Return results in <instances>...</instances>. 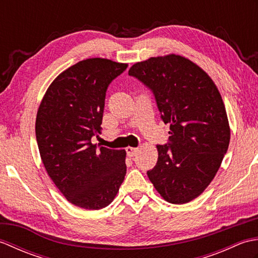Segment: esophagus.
<instances>
[{
	"mask_svg": "<svg viewBox=\"0 0 258 258\" xmlns=\"http://www.w3.org/2000/svg\"><path fill=\"white\" fill-rule=\"evenodd\" d=\"M138 152H139V149H136V147H131V146L126 147V153H127L128 157L135 156L136 154H138Z\"/></svg>",
	"mask_w": 258,
	"mask_h": 258,
	"instance_id": "obj_1",
	"label": "esophagus"
}]
</instances>
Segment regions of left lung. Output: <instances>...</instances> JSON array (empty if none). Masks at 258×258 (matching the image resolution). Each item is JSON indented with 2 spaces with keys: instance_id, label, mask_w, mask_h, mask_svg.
<instances>
[{
  "instance_id": "1",
  "label": "left lung",
  "mask_w": 258,
  "mask_h": 258,
  "mask_svg": "<svg viewBox=\"0 0 258 258\" xmlns=\"http://www.w3.org/2000/svg\"><path fill=\"white\" fill-rule=\"evenodd\" d=\"M128 75L153 92L168 143L147 176L164 200L184 204L200 196L215 177L226 154L231 130L213 80L188 58L169 54L135 63Z\"/></svg>"
}]
</instances>
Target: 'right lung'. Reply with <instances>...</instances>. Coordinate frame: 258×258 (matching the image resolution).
Listing matches in <instances>:
<instances>
[{
	"mask_svg": "<svg viewBox=\"0 0 258 258\" xmlns=\"http://www.w3.org/2000/svg\"><path fill=\"white\" fill-rule=\"evenodd\" d=\"M126 68L101 57L76 63L52 82L38 107L35 134L48 176L85 210L111 204L125 177L126 152L97 149L91 140L101 133L107 87Z\"/></svg>",
	"mask_w": 258,
	"mask_h": 258,
	"instance_id": "1",
	"label": "right lung"
}]
</instances>
